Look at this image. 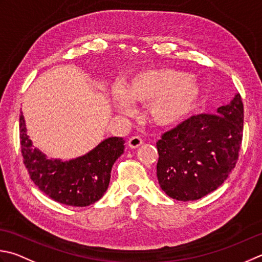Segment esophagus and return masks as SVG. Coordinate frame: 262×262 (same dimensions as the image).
Here are the masks:
<instances>
[{
    "mask_svg": "<svg viewBox=\"0 0 262 262\" xmlns=\"http://www.w3.org/2000/svg\"><path fill=\"white\" fill-rule=\"evenodd\" d=\"M142 143H143V141L140 136H133L129 138V140H128L127 144L130 148H137L138 146L142 145Z\"/></svg>",
    "mask_w": 262,
    "mask_h": 262,
    "instance_id": "obj_1",
    "label": "esophagus"
}]
</instances>
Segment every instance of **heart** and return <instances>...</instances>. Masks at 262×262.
Returning a JSON list of instances; mask_svg holds the SVG:
<instances>
[{"mask_svg":"<svg viewBox=\"0 0 262 262\" xmlns=\"http://www.w3.org/2000/svg\"><path fill=\"white\" fill-rule=\"evenodd\" d=\"M203 94L204 87L194 75L167 67H148L128 76L122 87H112L111 100L121 114H129L132 103L146 104L150 122L170 127L193 114Z\"/></svg>","mask_w":262,"mask_h":262,"instance_id":"heart-1","label":"heart"}]
</instances>
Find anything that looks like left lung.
Masks as SVG:
<instances>
[{
  "instance_id": "8db88e82",
  "label": "left lung",
  "mask_w": 262,
  "mask_h": 262,
  "mask_svg": "<svg viewBox=\"0 0 262 262\" xmlns=\"http://www.w3.org/2000/svg\"><path fill=\"white\" fill-rule=\"evenodd\" d=\"M244 111L239 94L216 115H198L157 142V176L162 191L178 201H194L217 189L237 162Z\"/></svg>"
}]
</instances>
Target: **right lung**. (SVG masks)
I'll return each instance as SVG.
<instances>
[{
	"instance_id": "obj_1",
	"label": "right lung",
	"mask_w": 262,
	"mask_h": 262,
	"mask_svg": "<svg viewBox=\"0 0 262 262\" xmlns=\"http://www.w3.org/2000/svg\"><path fill=\"white\" fill-rule=\"evenodd\" d=\"M19 130L24 163L34 184L54 201L86 207L103 196L110 183L111 169L124 153V138L107 137L86 155L63 161L49 158L27 135L20 112Z\"/></svg>"
}]
</instances>
